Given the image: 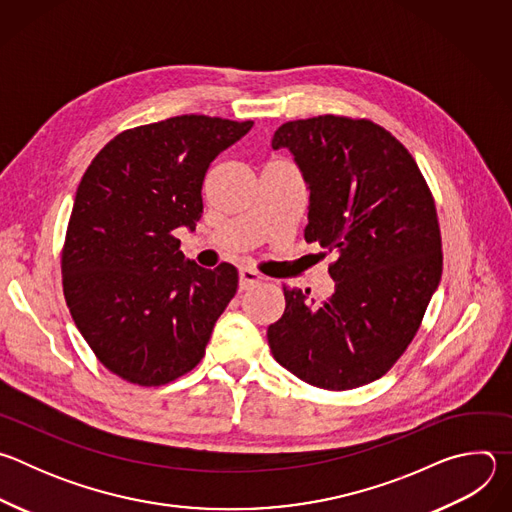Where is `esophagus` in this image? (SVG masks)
<instances>
[{"instance_id": "obj_1", "label": "esophagus", "mask_w": 512, "mask_h": 512, "mask_svg": "<svg viewBox=\"0 0 512 512\" xmlns=\"http://www.w3.org/2000/svg\"><path fill=\"white\" fill-rule=\"evenodd\" d=\"M261 279H263V277H261L255 269H251V267H243V269L239 271V287H241V289H249V287L261 283Z\"/></svg>"}]
</instances>
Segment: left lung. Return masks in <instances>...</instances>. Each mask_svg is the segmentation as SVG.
<instances>
[{
	"mask_svg": "<svg viewBox=\"0 0 512 512\" xmlns=\"http://www.w3.org/2000/svg\"><path fill=\"white\" fill-rule=\"evenodd\" d=\"M271 148L289 150L310 192L306 241L336 253L328 302L283 287L273 358L320 389L369 385L405 352L442 279L431 192L403 143L367 119L287 121Z\"/></svg>",
	"mask_w": 512,
	"mask_h": 512,
	"instance_id": "left-lung-1",
	"label": "left lung"
}]
</instances>
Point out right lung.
Listing matches in <instances>:
<instances>
[{"mask_svg": "<svg viewBox=\"0 0 512 512\" xmlns=\"http://www.w3.org/2000/svg\"><path fill=\"white\" fill-rule=\"evenodd\" d=\"M253 121L180 115L127 129L87 168L62 249L66 306L117 377L160 387L192 371L237 294L231 263L186 261L174 231L196 229L210 162Z\"/></svg>", "mask_w": 512, "mask_h": 512, "instance_id": "1", "label": "right lung"}]
</instances>
